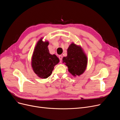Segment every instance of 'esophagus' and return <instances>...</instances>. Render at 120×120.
Wrapping results in <instances>:
<instances>
[{
	"label": "esophagus",
	"instance_id": "obj_1",
	"mask_svg": "<svg viewBox=\"0 0 120 120\" xmlns=\"http://www.w3.org/2000/svg\"><path fill=\"white\" fill-rule=\"evenodd\" d=\"M59 58L60 60H62V59H63V56H62V55H59Z\"/></svg>",
	"mask_w": 120,
	"mask_h": 120
}]
</instances>
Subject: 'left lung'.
<instances>
[{"instance_id": "1", "label": "left lung", "mask_w": 120, "mask_h": 120, "mask_svg": "<svg viewBox=\"0 0 120 120\" xmlns=\"http://www.w3.org/2000/svg\"><path fill=\"white\" fill-rule=\"evenodd\" d=\"M67 52V56L63 57V61L68 67L69 72L74 76L82 74L86 69L87 59L81 48L72 43Z\"/></svg>"}]
</instances>
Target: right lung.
<instances>
[{
  "mask_svg": "<svg viewBox=\"0 0 120 120\" xmlns=\"http://www.w3.org/2000/svg\"><path fill=\"white\" fill-rule=\"evenodd\" d=\"M49 43L40 40L36 45L33 54L32 66L36 75L41 79L49 77L55 65L59 62L58 57L51 55L48 48Z\"/></svg>",
  "mask_w": 120,
  "mask_h": 120,
  "instance_id": "right-lung-1",
  "label": "right lung"
}]
</instances>
